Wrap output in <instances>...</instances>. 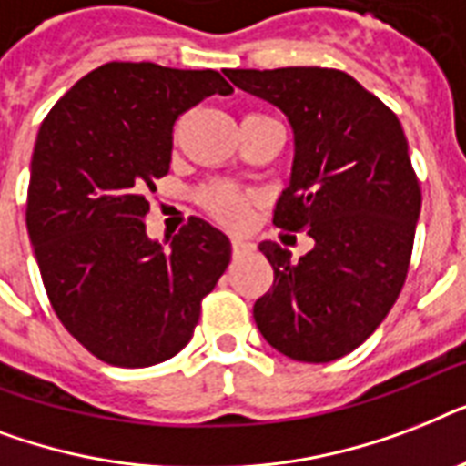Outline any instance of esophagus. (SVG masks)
Here are the masks:
<instances>
[{"label":"esophagus","instance_id":"1","mask_svg":"<svg viewBox=\"0 0 466 466\" xmlns=\"http://www.w3.org/2000/svg\"><path fill=\"white\" fill-rule=\"evenodd\" d=\"M248 251H254V244L247 239H239V237H234L232 239V254L234 258H241V256H247Z\"/></svg>","mask_w":466,"mask_h":466}]
</instances>
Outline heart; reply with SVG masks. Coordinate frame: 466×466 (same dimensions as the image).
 I'll use <instances>...</instances> for the list:
<instances>
[{
    "instance_id": "1",
    "label": "heart",
    "mask_w": 466,
    "mask_h": 466,
    "mask_svg": "<svg viewBox=\"0 0 466 466\" xmlns=\"http://www.w3.org/2000/svg\"><path fill=\"white\" fill-rule=\"evenodd\" d=\"M251 116H261V113H251ZM200 200L225 225H241L247 219L248 198L247 193H241L232 183H210V186H205L203 193H200Z\"/></svg>"
}]
</instances>
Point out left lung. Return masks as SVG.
<instances>
[{"label": "left lung", "instance_id": "obj_1", "mask_svg": "<svg viewBox=\"0 0 466 466\" xmlns=\"http://www.w3.org/2000/svg\"><path fill=\"white\" fill-rule=\"evenodd\" d=\"M225 75L290 120L295 159L273 222L314 239L298 263L276 241L258 244L273 288L256 299V326L292 360L343 358L382 324L409 273L420 186L401 123L340 69Z\"/></svg>", "mask_w": 466, "mask_h": 466}]
</instances>
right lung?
<instances>
[{"label": "right lung", "instance_id": "obj_1", "mask_svg": "<svg viewBox=\"0 0 466 466\" xmlns=\"http://www.w3.org/2000/svg\"><path fill=\"white\" fill-rule=\"evenodd\" d=\"M232 91L215 69L108 62L40 126L25 227L55 314L98 360L149 368L174 358L232 258L227 234L200 218L168 248L145 227L147 193L168 174L176 118Z\"/></svg>", "mask_w": 466, "mask_h": 466}]
</instances>
